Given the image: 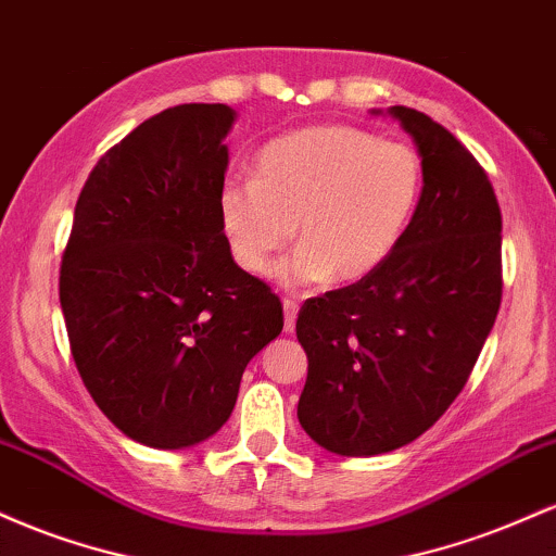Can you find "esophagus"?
<instances>
[{
	"instance_id": "34e87169",
	"label": "esophagus",
	"mask_w": 556,
	"mask_h": 556,
	"mask_svg": "<svg viewBox=\"0 0 556 556\" xmlns=\"http://www.w3.org/2000/svg\"><path fill=\"white\" fill-rule=\"evenodd\" d=\"M282 305H285V331L287 334H292V331H295L300 305H298V300H290V298H285Z\"/></svg>"
}]
</instances>
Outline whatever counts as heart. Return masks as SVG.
Wrapping results in <instances>:
<instances>
[{"label": "heart", "instance_id": "1", "mask_svg": "<svg viewBox=\"0 0 556 556\" xmlns=\"http://www.w3.org/2000/svg\"><path fill=\"white\" fill-rule=\"evenodd\" d=\"M424 159L353 125H316L271 140L256 180H229L219 219L242 269L271 271L295 238L303 248L279 269L287 287L371 277L405 238L424 193Z\"/></svg>", "mask_w": 556, "mask_h": 556}]
</instances>
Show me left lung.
Returning a JSON list of instances; mask_svg holds the SVG:
<instances>
[{
  "mask_svg": "<svg viewBox=\"0 0 556 556\" xmlns=\"http://www.w3.org/2000/svg\"><path fill=\"white\" fill-rule=\"evenodd\" d=\"M387 114L424 159L418 212L379 271L305 300L295 324L308 355L298 420L342 457L429 431L463 392L502 300V212L486 172L429 114Z\"/></svg>",
  "mask_w": 556,
  "mask_h": 556,
  "instance_id": "8db88e82",
  "label": "left lung"
}]
</instances>
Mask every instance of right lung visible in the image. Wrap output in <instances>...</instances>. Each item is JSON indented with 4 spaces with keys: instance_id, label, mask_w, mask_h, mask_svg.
Wrapping results in <instances>:
<instances>
[{
    "instance_id": "obj_1",
    "label": "right lung",
    "mask_w": 556,
    "mask_h": 556,
    "mask_svg": "<svg viewBox=\"0 0 556 556\" xmlns=\"http://www.w3.org/2000/svg\"><path fill=\"white\" fill-rule=\"evenodd\" d=\"M238 112L180 104L99 159L60 269L83 384L132 442L188 450L227 424L240 379L285 327L282 303L235 264L219 219Z\"/></svg>"
}]
</instances>
